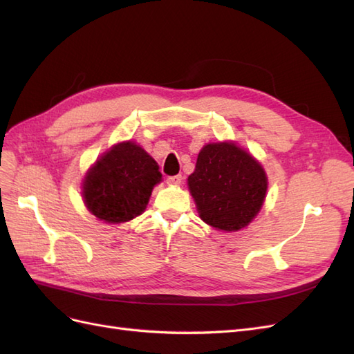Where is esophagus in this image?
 Instances as JSON below:
<instances>
[{
	"instance_id": "34e87169",
	"label": "esophagus",
	"mask_w": 354,
	"mask_h": 354,
	"mask_svg": "<svg viewBox=\"0 0 354 354\" xmlns=\"http://www.w3.org/2000/svg\"><path fill=\"white\" fill-rule=\"evenodd\" d=\"M181 180H183V177H181V174L169 176V177H167V183L171 185V186H177V185L181 183Z\"/></svg>"
}]
</instances>
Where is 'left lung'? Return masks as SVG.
Here are the masks:
<instances>
[{"mask_svg":"<svg viewBox=\"0 0 354 354\" xmlns=\"http://www.w3.org/2000/svg\"><path fill=\"white\" fill-rule=\"evenodd\" d=\"M199 217L218 230L248 226L259 214L267 190L263 167L233 143L202 147L187 178Z\"/></svg>","mask_w":354,"mask_h":354,"instance_id":"8db88e82","label":"left lung"}]
</instances>
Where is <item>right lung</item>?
Listing matches in <instances>:
<instances>
[{
  "label": "right lung",
  "mask_w": 354,
  "mask_h": 354,
  "mask_svg": "<svg viewBox=\"0 0 354 354\" xmlns=\"http://www.w3.org/2000/svg\"><path fill=\"white\" fill-rule=\"evenodd\" d=\"M162 174L140 146L125 142L106 152L84 180V202L106 223H124L145 211Z\"/></svg>",
  "instance_id": "add662e5"
}]
</instances>
